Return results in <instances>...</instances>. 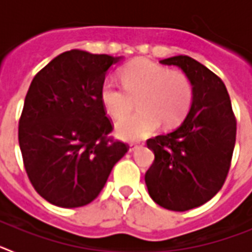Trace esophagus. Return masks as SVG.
Listing matches in <instances>:
<instances>
[{
  "label": "esophagus",
  "mask_w": 252,
  "mask_h": 252,
  "mask_svg": "<svg viewBox=\"0 0 252 252\" xmlns=\"http://www.w3.org/2000/svg\"><path fill=\"white\" fill-rule=\"evenodd\" d=\"M137 148H139V145H137V144H133V142H131V144H130V149H128V151H130V153H132V151L136 150Z\"/></svg>",
  "instance_id": "obj_1"
}]
</instances>
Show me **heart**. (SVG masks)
<instances>
[{
  "label": "heart",
  "instance_id": "1",
  "mask_svg": "<svg viewBox=\"0 0 252 252\" xmlns=\"http://www.w3.org/2000/svg\"><path fill=\"white\" fill-rule=\"evenodd\" d=\"M119 74L124 90L104 82L99 97L106 112L116 120L126 117L137 102L139 112L116 125V133L122 140L142 139L160 124L164 128L175 127L190 110L193 87L182 70L136 58L122 66Z\"/></svg>",
  "mask_w": 252,
  "mask_h": 252
}]
</instances>
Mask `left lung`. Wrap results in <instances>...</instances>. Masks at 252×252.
<instances>
[{
	"mask_svg": "<svg viewBox=\"0 0 252 252\" xmlns=\"http://www.w3.org/2000/svg\"><path fill=\"white\" fill-rule=\"evenodd\" d=\"M189 78L193 101L174 131L146 141L155 155L145 174L149 194L159 206L183 212L215 197L230 169L236 141V120L223 82L187 55L160 60Z\"/></svg>",
	"mask_w": 252,
	"mask_h": 252,
	"instance_id": "8db88e82",
	"label": "left lung"
}]
</instances>
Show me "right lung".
<instances>
[{"label":"right lung","mask_w":252,"mask_h":252,"mask_svg":"<svg viewBox=\"0 0 252 252\" xmlns=\"http://www.w3.org/2000/svg\"><path fill=\"white\" fill-rule=\"evenodd\" d=\"M122 57L73 49L34 77L19 122V144L31 184L49 203H91L127 145L113 141L99 92Z\"/></svg>","instance_id":"obj_1"}]
</instances>
